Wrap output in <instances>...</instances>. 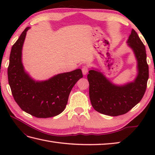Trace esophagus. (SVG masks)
<instances>
[{
	"mask_svg": "<svg viewBox=\"0 0 155 155\" xmlns=\"http://www.w3.org/2000/svg\"><path fill=\"white\" fill-rule=\"evenodd\" d=\"M82 72H83V74L84 75L87 74V72H88V67L87 65L83 66V67H82Z\"/></svg>",
	"mask_w": 155,
	"mask_h": 155,
	"instance_id": "1",
	"label": "esophagus"
}]
</instances>
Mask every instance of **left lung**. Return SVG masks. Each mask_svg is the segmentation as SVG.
I'll return each instance as SVG.
<instances>
[{
    "instance_id": "left-lung-1",
    "label": "left lung",
    "mask_w": 155,
    "mask_h": 155,
    "mask_svg": "<svg viewBox=\"0 0 155 155\" xmlns=\"http://www.w3.org/2000/svg\"><path fill=\"white\" fill-rule=\"evenodd\" d=\"M127 42L137 61L138 73L134 81L117 85L97 69L88 71L87 78L91 104L101 114L116 117L127 113L139 103L146 91L149 66L145 47L134 29Z\"/></svg>"
}]
</instances>
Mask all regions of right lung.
I'll return each instance as SVG.
<instances>
[{"label": "right lung", "mask_w": 155, "mask_h": 155, "mask_svg": "<svg viewBox=\"0 0 155 155\" xmlns=\"http://www.w3.org/2000/svg\"><path fill=\"white\" fill-rule=\"evenodd\" d=\"M30 27H27L11 48L8 79L12 96L20 108L37 118H49L61 114L76 83L83 77L81 69L36 81L25 71L22 62V46Z\"/></svg>", "instance_id": "obj_1"}]
</instances>
